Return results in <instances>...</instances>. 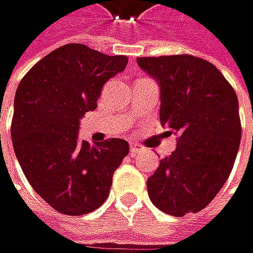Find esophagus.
<instances>
[{
    "mask_svg": "<svg viewBox=\"0 0 253 253\" xmlns=\"http://www.w3.org/2000/svg\"><path fill=\"white\" fill-rule=\"evenodd\" d=\"M141 151H144V148H142L141 145H138V144H132V145H130V154H132V156H135V154H138V153H141Z\"/></svg>",
    "mask_w": 253,
    "mask_h": 253,
    "instance_id": "esophagus-1",
    "label": "esophagus"
}]
</instances>
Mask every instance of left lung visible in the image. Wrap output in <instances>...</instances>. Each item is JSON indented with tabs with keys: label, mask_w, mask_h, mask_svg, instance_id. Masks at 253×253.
<instances>
[{
	"label": "left lung",
	"mask_w": 253,
	"mask_h": 253,
	"mask_svg": "<svg viewBox=\"0 0 253 253\" xmlns=\"http://www.w3.org/2000/svg\"><path fill=\"white\" fill-rule=\"evenodd\" d=\"M160 85V123L176 150L147 181L156 208L172 216L205 209L228 179L242 138L234 88L211 62L191 54L138 57Z\"/></svg>",
	"instance_id": "8db88e82"
}]
</instances>
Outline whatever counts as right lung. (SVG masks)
<instances>
[{
    "mask_svg": "<svg viewBox=\"0 0 253 253\" xmlns=\"http://www.w3.org/2000/svg\"><path fill=\"white\" fill-rule=\"evenodd\" d=\"M127 65L84 44H65L34 65L14 96L11 141L35 193L54 211L78 216L96 211L112 175L129 154L124 139L80 141V120L97 106L103 84Z\"/></svg>",
    "mask_w": 253,
    "mask_h": 253,
    "instance_id": "add662e5",
    "label": "right lung"
}]
</instances>
